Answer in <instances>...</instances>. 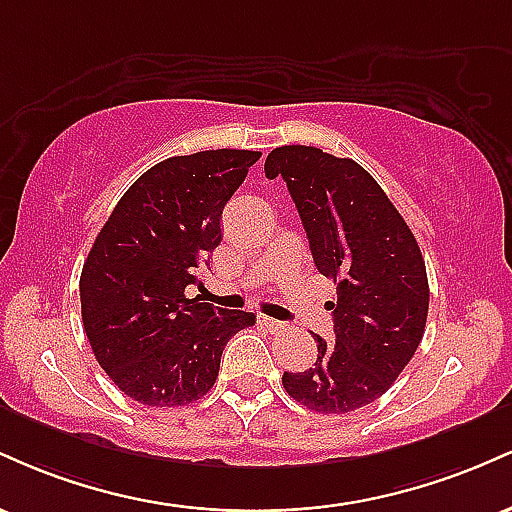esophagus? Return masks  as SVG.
<instances>
[{"mask_svg": "<svg viewBox=\"0 0 512 512\" xmlns=\"http://www.w3.org/2000/svg\"><path fill=\"white\" fill-rule=\"evenodd\" d=\"M257 322H260L262 327H267L269 332H284V330H286L284 322H281V320H274V317H269V315H264V313L257 315Z\"/></svg>", "mask_w": 512, "mask_h": 512, "instance_id": "esophagus-1", "label": "esophagus"}]
</instances>
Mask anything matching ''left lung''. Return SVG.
Listing matches in <instances>:
<instances>
[{"label": "left lung", "mask_w": 512, "mask_h": 512, "mask_svg": "<svg viewBox=\"0 0 512 512\" xmlns=\"http://www.w3.org/2000/svg\"><path fill=\"white\" fill-rule=\"evenodd\" d=\"M284 178L320 274L337 284L334 337L317 358L284 373V390L320 414H349L390 390L419 349L428 279L414 233L366 168L315 146H279L264 161Z\"/></svg>", "instance_id": "8db88e82"}]
</instances>
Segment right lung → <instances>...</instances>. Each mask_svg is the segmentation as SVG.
<instances>
[{"mask_svg": "<svg viewBox=\"0 0 512 512\" xmlns=\"http://www.w3.org/2000/svg\"><path fill=\"white\" fill-rule=\"evenodd\" d=\"M260 151L156 163L122 195L81 272V320L110 380L146 407H182L216 383L228 339L255 313L187 298L221 243V214Z\"/></svg>", "mask_w": 512, "mask_h": 512, "instance_id": "obj_1", "label": "right lung"}]
</instances>
